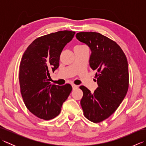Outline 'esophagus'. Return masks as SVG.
<instances>
[{
    "label": "esophagus",
    "instance_id": "34e87169",
    "mask_svg": "<svg viewBox=\"0 0 146 146\" xmlns=\"http://www.w3.org/2000/svg\"><path fill=\"white\" fill-rule=\"evenodd\" d=\"M71 86H72L73 90H75V89H76L77 88H78V86H77L76 85H75V84H71Z\"/></svg>",
    "mask_w": 146,
    "mask_h": 146
}]
</instances>
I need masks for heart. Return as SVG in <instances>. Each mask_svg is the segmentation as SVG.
I'll use <instances>...</instances> for the list:
<instances>
[{
	"label": "heart",
	"instance_id": "b5f03b06",
	"mask_svg": "<svg viewBox=\"0 0 146 146\" xmlns=\"http://www.w3.org/2000/svg\"><path fill=\"white\" fill-rule=\"evenodd\" d=\"M79 46H76V47H79Z\"/></svg>",
	"mask_w": 146,
	"mask_h": 146
}]
</instances>
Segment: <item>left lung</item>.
Instances as JSON below:
<instances>
[{"label":"left lung","mask_w":146,"mask_h":146,"mask_svg":"<svg viewBox=\"0 0 146 146\" xmlns=\"http://www.w3.org/2000/svg\"><path fill=\"white\" fill-rule=\"evenodd\" d=\"M76 37L91 49L90 66L97 71L95 81L98 84L93 94L85 86H80L83 93L80 104L86 119L100 123L115 111L127 93V60L115 41L100 33L80 32Z\"/></svg>","instance_id":"obj_1"}]
</instances>
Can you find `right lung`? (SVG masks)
Returning a JSON list of instances; mask_svg holds the SVG:
<instances>
[{
  "mask_svg": "<svg viewBox=\"0 0 146 146\" xmlns=\"http://www.w3.org/2000/svg\"><path fill=\"white\" fill-rule=\"evenodd\" d=\"M75 34L60 31L39 37L22 57L19 73L21 94L27 109L39 119L48 120L58 116L72 90L68 83L51 85L49 75L58 68L61 51Z\"/></svg>",
  "mask_w": 146,
  "mask_h": 146,
  "instance_id": "right-lung-1",
  "label": "right lung"
}]
</instances>
